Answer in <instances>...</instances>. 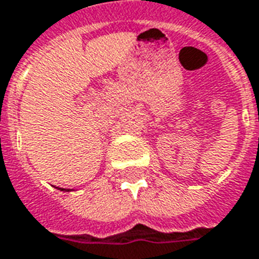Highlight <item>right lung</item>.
<instances>
[{"label": "right lung", "mask_w": 259, "mask_h": 259, "mask_svg": "<svg viewBox=\"0 0 259 259\" xmlns=\"http://www.w3.org/2000/svg\"><path fill=\"white\" fill-rule=\"evenodd\" d=\"M59 190H63V192H70V190H73V189H63V188H58Z\"/></svg>", "instance_id": "add662e5"}]
</instances>
